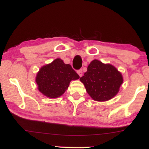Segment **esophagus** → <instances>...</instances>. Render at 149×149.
Segmentation results:
<instances>
[{
	"mask_svg": "<svg viewBox=\"0 0 149 149\" xmlns=\"http://www.w3.org/2000/svg\"><path fill=\"white\" fill-rule=\"evenodd\" d=\"M77 72H78L79 76H80V77H82V71L81 70V69H80V70H78V71H77Z\"/></svg>",
	"mask_w": 149,
	"mask_h": 149,
	"instance_id": "1",
	"label": "esophagus"
}]
</instances>
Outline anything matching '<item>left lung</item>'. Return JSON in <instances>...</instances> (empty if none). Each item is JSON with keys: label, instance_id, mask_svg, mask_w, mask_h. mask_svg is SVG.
<instances>
[{"label": "left lung", "instance_id": "left-lung-1", "mask_svg": "<svg viewBox=\"0 0 149 149\" xmlns=\"http://www.w3.org/2000/svg\"><path fill=\"white\" fill-rule=\"evenodd\" d=\"M80 80L93 100L106 102L117 95L123 82L122 73L111 64L99 60L91 61Z\"/></svg>", "mask_w": 149, "mask_h": 149}]
</instances>
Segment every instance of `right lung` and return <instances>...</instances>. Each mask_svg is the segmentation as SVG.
Returning <instances> with one entry per match:
<instances>
[{"instance_id": "right-lung-1", "label": "right lung", "mask_w": 149, "mask_h": 149, "mask_svg": "<svg viewBox=\"0 0 149 149\" xmlns=\"http://www.w3.org/2000/svg\"><path fill=\"white\" fill-rule=\"evenodd\" d=\"M80 78L69 64L61 58L43 65L37 72L35 82L39 92L47 97L58 98L68 88L71 80Z\"/></svg>"}]
</instances>
